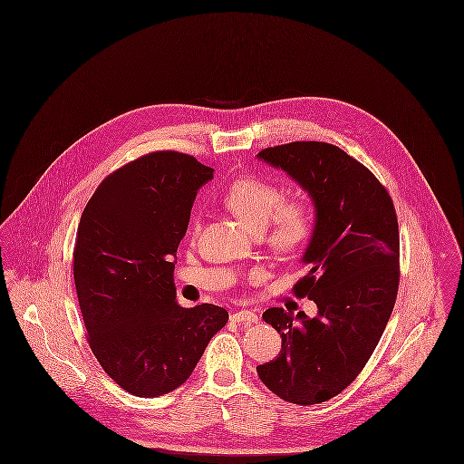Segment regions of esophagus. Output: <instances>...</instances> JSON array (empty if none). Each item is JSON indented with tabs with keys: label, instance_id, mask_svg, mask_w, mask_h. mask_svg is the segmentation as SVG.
<instances>
[{
	"label": "esophagus",
	"instance_id": "esophagus-1",
	"mask_svg": "<svg viewBox=\"0 0 464 464\" xmlns=\"http://www.w3.org/2000/svg\"><path fill=\"white\" fill-rule=\"evenodd\" d=\"M231 321L246 323V324H255V323H258V315L255 312H251V310H240V312H235L231 315Z\"/></svg>",
	"mask_w": 464,
	"mask_h": 464
}]
</instances>
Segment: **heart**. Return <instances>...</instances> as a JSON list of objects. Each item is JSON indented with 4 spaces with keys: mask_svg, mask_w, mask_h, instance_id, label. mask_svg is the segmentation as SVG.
I'll return each mask as SVG.
<instances>
[{
    "mask_svg": "<svg viewBox=\"0 0 464 464\" xmlns=\"http://www.w3.org/2000/svg\"><path fill=\"white\" fill-rule=\"evenodd\" d=\"M224 204L253 231L267 227V244L279 255L301 251L314 235V213L303 200H286L281 186L260 176L235 179L222 197ZM191 233L198 231V217L191 220Z\"/></svg>",
    "mask_w": 464,
    "mask_h": 464,
    "instance_id": "obj_1",
    "label": "heart"
}]
</instances>
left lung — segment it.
I'll return each mask as SVG.
<instances>
[{
    "label": "left lung",
    "mask_w": 464,
    "mask_h": 464,
    "mask_svg": "<svg viewBox=\"0 0 464 464\" xmlns=\"http://www.w3.org/2000/svg\"><path fill=\"white\" fill-rule=\"evenodd\" d=\"M258 158L285 170L314 200L306 275L292 290L319 312L310 319L269 308L264 321L278 330L281 352L256 371L281 400L314 405L359 376L385 330L400 283L398 218L385 186L335 145L292 141Z\"/></svg>",
    "instance_id": "8db88e82"
}]
</instances>
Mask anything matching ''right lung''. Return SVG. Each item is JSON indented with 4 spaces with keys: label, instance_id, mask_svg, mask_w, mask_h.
<instances>
[{
    "label": "right lung",
    "instance_id": "1",
    "mask_svg": "<svg viewBox=\"0 0 464 464\" xmlns=\"http://www.w3.org/2000/svg\"><path fill=\"white\" fill-rule=\"evenodd\" d=\"M213 169L176 150L145 154L109 174L84 208L73 278L96 361L121 389L156 398L183 385L222 306L176 301L174 256L197 189Z\"/></svg>",
    "mask_w": 464,
    "mask_h": 464
}]
</instances>
